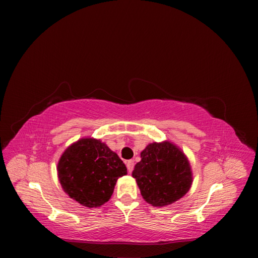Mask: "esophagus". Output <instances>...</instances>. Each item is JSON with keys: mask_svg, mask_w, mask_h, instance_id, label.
<instances>
[{"mask_svg": "<svg viewBox=\"0 0 258 258\" xmlns=\"http://www.w3.org/2000/svg\"><path fill=\"white\" fill-rule=\"evenodd\" d=\"M126 165H127L128 172L131 173L132 170H134V167H135V161H134V160H128V161L126 162Z\"/></svg>", "mask_w": 258, "mask_h": 258, "instance_id": "34e87169", "label": "esophagus"}]
</instances>
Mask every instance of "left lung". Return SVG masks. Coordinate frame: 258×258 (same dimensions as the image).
Returning <instances> with one entry per match:
<instances>
[{
    "mask_svg": "<svg viewBox=\"0 0 258 258\" xmlns=\"http://www.w3.org/2000/svg\"><path fill=\"white\" fill-rule=\"evenodd\" d=\"M132 176L137 179L142 197L154 207H165L181 199L192 183L188 160L170 142L148 144Z\"/></svg>",
    "mask_w": 258,
    "mask_h": 258,
    "instance_id": "left-lung-1",
    "label": "left lung"
}]
</instances>
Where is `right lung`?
I'll return each mask as SVG.
<instances>
[{
    "label": "right lung",
    "mask_w": 258,
    "mask_h": 258,
    "mask_svg": "<svg viewBox=\"0 0 258 258\" xmlns=\"http://www.w3.org/2000/svg\"><path fill=\"white\" fill-rule=\"evenodd\" d=\"M57 170L63 190L87 208H97L110 200L117 179L127 174L118 155L100 140L91 138L69 146Z\"/></svg>",
    "instance_id": "add662e5"
}]
</instances>
